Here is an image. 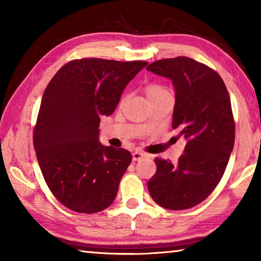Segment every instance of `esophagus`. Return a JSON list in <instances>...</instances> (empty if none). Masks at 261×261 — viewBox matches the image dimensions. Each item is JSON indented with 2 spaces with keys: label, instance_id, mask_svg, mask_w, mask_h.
<instances>
[{
  "label": "esophagus",
  "instance_id": "esophagus-1",
  "mask_svg": "<svg viewBox=\"0 0 261 261\" xmlns=\"http://www.w3.org/2000/svg\"><path fill=\"white\" fill-rule=\"evenodd\" d=\"M145 156H146V154L143 153V152H139V151H136V152L132 153V160H134V161H139L140 159H143Z\"/></svg>",
  "mask_w": 261,
  "mask_h": 261
}]
</instances>
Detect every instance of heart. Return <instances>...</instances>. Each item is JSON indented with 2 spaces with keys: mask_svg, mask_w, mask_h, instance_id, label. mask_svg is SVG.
I'll list each match as a JSON object with an SVG mask.
<instances>
[{
  "mask_svg": "<svg viewBox=\"0 0 261 261\" xmlns=\"http://www.w3.org/2000/svg\"><path fill=\"white\" fill-rule=\"evenodd\" d=\"M144 91L151 102L159 98H162V96H165V95H170L169 91H168L165 86L161 85V84H158V83L146 84V85L144 86ZM125 98L126 96H123L122 102L125 100Z\"/></svg>",
  "mask_w": 261,
  "mask_h": 261,
  "instance_id": "1",
  "label": "heart"
}]
</instances>
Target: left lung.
<instances>
[{"mask_svg": "<svg viewBox=\"0 0 261 261\" xmlns=\"http://www.w3.org/2000/svg\"><path fill=\"white\" fill-rule=\"evenodd\" d=\"M146 70L173 82V129L187 140L177 163L154 160L148 191L167 210L191 208L213 192L227 168L235 143L230 98L218 72L189 57L156 61Z\"/></svg>", "mask_w": 261, "mask_h": 261, "instance_id": "left-lung-1", "label": "left lung"}]
</instances>
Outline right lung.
Segmentation results:
<instances>
[{"instance_id":"right-lung-1","label":"right lung","mask_w":261,"mask_h":261,"mask_svg":"<svg viewBox=\"0 0 261 261\" xmlns=\"http://www.w3.org/2000/svg\"><path fill=\"white\" fill-rule=\"evenodd\" d=\"M148 63L102 59L63 65L43 92L33 145L48 188L78 213L103 211L116 198L132 156L99 143L100 117L116 109L125 86Z\"/></svg>"}]
</instances>
